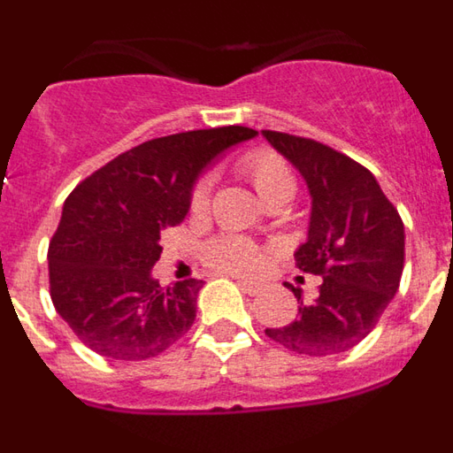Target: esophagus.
Here are the masks:
<instances>
[{
    "label": "esophagus",
    "instance_id": "esophagus-1",
    "mask_svg": "<svg viewBox=\"0 0 453 453\" xmlns=\"http://www.w3.org/2000/svg\"><path fill=\"white\" fill-rule=\"evenodd\" d=\"M238 286H240V290H245L247 295H256V292L261 290V286L254 281H238Z\"/></svg>",
    "mask_w": 453,
    "mask_h": 453
}]
</instances>
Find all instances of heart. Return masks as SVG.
Instances as JSON below:
<instances>
[{"mask_svg": "<svg viewBox=\"0 0 453 453\" xmlns=\"http://www.w3.org/2000/svg\"><path fill=\"white\" fill-rule=\"evenodd\" d=\"M240 172L254 186L256 195L272 206V203H288L297 190L292 170L281 156L270 150H254L242 156ZM211 177H202L190 195V211L195 215L203 213L211 202ZM203 258L211 267L229 274H251L261 267L263 254L258 245L240 235H218L206 245Z\"/></svg>", "mask_w": 453, "mask_h": 453, "instance_id": "obj_1", "label": "heart"}]
</instances>
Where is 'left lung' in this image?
Segmentation results:
<instances>
[{
    "label": "left lung",
    "mask_w": 453,
    "mask_h": 453,
    "mask_svg": "<svg viewBox=\"0 0 453 453\" xmlns=\"http://www.w3.org/2000/svg\"><path fill=\"white\" fill-rule=\"evenodd\" d=\"M302 174L311 195L306 242L295 265L322 276L319 295L303 303L288 283L299 315L267 338L306 356H331L356 347L392 302L403 270V222L370 170L331 147L297 135L261 131Z\"/></svg>",
    "instance_id": "8db88e82"
}]
</instances>
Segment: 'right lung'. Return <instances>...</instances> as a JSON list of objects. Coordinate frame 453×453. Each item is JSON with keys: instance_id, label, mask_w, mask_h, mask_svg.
Here are the masks:
<instances>
[{"instance_id": "obj_1", "label": "right lung", "mask_w": 453, "mask_h": 453, "mask_svg": "<svg viewBox=\"0 0 453 453\" xmlns=\"http://www.w3.org/2000/svg\"><path fill=\"white\" fill-rule=\"evenodd\" d=\"M251 138L247 127H219L147 140L72 190L47 261L51 302L83 345L145 361L188 334L203 281L158 283L161 234L186 219L203 172Z\"/></svg>"}]
</instances>
